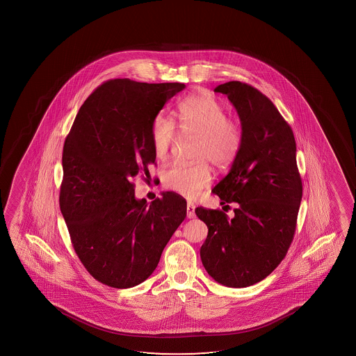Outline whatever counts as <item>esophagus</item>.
<instances>
[{
  "instance_id": "34e87169",
  "label": "esophagus",
  "mask_w": 356,
  "mask_h": 356,
  "mask_svg": "<svg viewBox=\"0 0 356 356\" xmlns=\"http://www.w3.org/2000/svg\"><path fill=\"white\" fill-rule=\"evenodd\" d=\"M187 218L188 219L195 218V205L191 204V203H187Z\"/></svg>"
}]
</instances>
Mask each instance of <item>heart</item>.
<instances>
[{
    "mask_svg": "<svg viewBox=\"0 0 356 356\" xmlns=\"http://www.w3.org/2000/svg\"><path fill=\"white\" fill-rule=\"evenodd\" d=\"M179 129L186 136L198 138L195 164H175L163 175V182L169 190L176 191L187 198H197L211 182L208 161L215 166L229 165L242 145V129L238 122L227 118L226 108L208 93H197L186 98L179 111ZM174 124L163 115L152 122L151 140L156 159L164 161L175 145Z\"/></svg>",
    "mask_w": 356,
    "mask_h": 356,
    "instance_id": "heart-1",
    "label": "heart"
}]
</instances>
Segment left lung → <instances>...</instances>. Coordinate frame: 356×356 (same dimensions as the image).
Segmentation results:
<instances>
[{
	"instance_id": "1",
	"label": "left lung",
	"mask_w": 356,
	"mask_h": 356,
	"mask_svg": "<svg viewBox=\"0 0 356 356\" xmlns=\"http://www.w3.org/2000/svg\"><path fill=\"white\" fill-rule=\"evenodd\" d=\"M214 92L234 104L243 138L229 174L213 188L221 204L237 203L234 218L195 209L209 229L200 259L216 282L244 288L268 277L292 243L302 195L297 146L291 127L257 88L229 81Z\"/></svg>"
}]
</instances>
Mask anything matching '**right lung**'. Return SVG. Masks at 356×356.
Segmentation results:
<instances>
[{
	"instance_id": "right-lung-1",
	"label": "right lung",
	"mask_w": 356,
	"mask_h": 356,
	"mask_svg": "<svg viewBox=\"0 0 356 356\" xmlns=\"http://www.w3.org/2000/svg\"><path fill=\"white\" fill-rule=\"evenodd\" d=\"M185 88L109 80L83 102L64 142L60 211L80 261L109 287L146 281L185 220L180 195L165 192L148 204L131 182L140 172L149 175L152 122Z\"/></svg>"
}]
</instances>
